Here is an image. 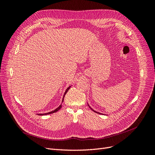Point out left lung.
<instances>
[{
  "instance_id": "8db88e82",
  "label": "left lung",
  "mask_w": 155,
  "mask_h": 155,
  "mask_svg": "<svg viewBox=\"0 0 155 155\" xmlns=\"http://www.w3.org/2000/svg\"><path fill=\"white\" fill-rule=\"evenodd\" d=\"M92 110H93V109H92ZM94 112H96V111H94ZM96 112V113H98V114H100V112Z\"/></svg>"
}]
</instances>
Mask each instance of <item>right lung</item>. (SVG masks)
<instances>
[{"label":"right lung","mask_w":155,"mask_h":155,"mask_svg":"<svg viewBox=\"0 0 155 155\" xmlns=\"http://www.w3.org/2000/svg\"><path fill=\"white\" fill-rule=\"evenodd\" d=\"M70 86L69 87H68L67 88V89L66 90V91H65V92H64V96H63V100H62V102H63V101H64V96H65V94H67V92H68V91L70 89ZM61 107H62V105H60V106L59 107H58L57 109H55L54 110H52V111H51V112H48V113H45V114H38L39 115H46V114H52V113H54V112H57V111H58L61 108Z\"/></svg>","instance_id":"right-lung-1"}]
</instances>
